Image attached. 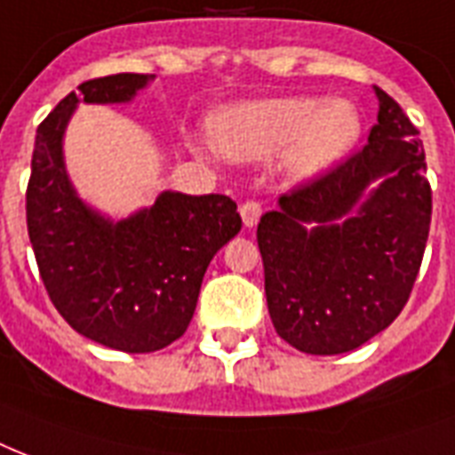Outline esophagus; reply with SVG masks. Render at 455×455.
Here are the masks:
<instances>
[{"mask_svg":"<svg viewBox=\"0 0 455 455\" xmlns=\"http://www.w3.org/2000/svg\"><path fill=\"white\" fill-rule=\"evenodd\" d=\"M239 216H242V220H244V228H256V223H259L260 218V204L259 202H244L242 206H239Z\"/></svg>","mask_w":455,"mask_h":455,"instance_id":"34e87169","label":"esophagus"}]
</instances>
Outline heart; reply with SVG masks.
Here are the masks:
<instances>
[{
	"label": "heart",
	"instance_id": "1",
	"mask_svg": "<svg viewBox=\"0 0 455 455\" xmlns=\"http://www.w3.org/2000/svg\"><path fill=\"white\" fill-rule=\"evenodd\" d=\"M218 149L235 161H260L284 147V168L294 178H315L354 149L361 111L348 100L273 97L232 104L213 116Z\"/></svg>",
	"mask_w": 455,
	"mask_h": 455
}]
</instances>
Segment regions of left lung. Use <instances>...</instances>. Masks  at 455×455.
Returning a JSON list of instances; mask_svg holds the SVG:
<instances>
[{"mask_svg":"<svg viewBox=\"0 0 455 455\" xmlns=\"http://www.w3.org/2000/svg\"><path fill=\"white\" fill-rule=\"evenodd\" d=\"M368 144L260 216L267 313L299 351H354L394 323L420 270L432 218L425 149L403 108L375 87Z\"/></svg>","mask_w":455,"mask_h":455,"instance_id":"8db88e82","label":"left lung"}]
</instances>
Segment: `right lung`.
<instances>
[{
    "label": "right lung",
    "instance_id": "add662e5",
    "mask_svg": "<svg viewBox=\"0 0 455 455\" xmlns=\"http://www.w3.org/2000/svg\"><path fill=\"white\" fill-rule=\"evenodd\" d=\"M151 80L97 77L59 101L37 128L26 195L28 235L56 311L83 337L125 354L158 351L185 334L211 259L242 230L225 195L168 189L114 220L76 192L63 135L77 104H128Z\"/></svg>",
    "mask_w": 455,
    "mask_h": 455
}]
</instances>
